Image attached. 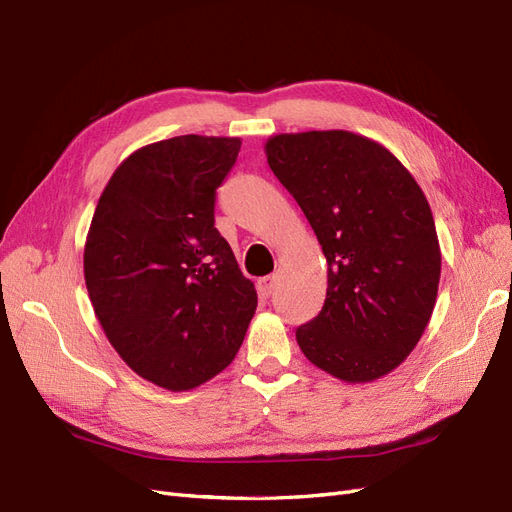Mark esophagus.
I'll use <instances>...</instances> for the list:
<instances>
[{
    "instance_id": "34e87169",
    "label": "esophagus",
    "mask_w": 512,
    "mask_h": 512,
    "mask_svg": "<svg viewBox=\"0 0 512 512\" xmlns=\"http://www.w3.org/2000/svg\"><path fill=\"white\" fill-rule=\"evenodd\" d=\"M274 287H276V276H263V278H259L257 289H259V293L263 295V298H268V295L274 291Z\"/></svg>"
}]
</instances>
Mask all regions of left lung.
Returning a JSON list of instances; mask_svg holds the SVG:
<instances>
[{"instance_id":"8db88e82","label":"left lung","mask_w":512,"mask_h":512,"mask_svg":"<svg viewBox=\"0 0 512 512\" xmlns=\"http://www.w3.org/2000/svg\"><path fill=\"white\" fill-rule=\"evenodd\" d=\"M266 155L327 259L325 304L295 332L300 349L340 381L372 383L412 353L434 312L432 208L398 157L353 131L278 134Z\"/></svg>"}]
</instances>
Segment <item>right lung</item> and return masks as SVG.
<instances>
[{
	"label": "right lung",
	"instance_id": "1",
	"mask_svg": "<svg viewBox=\"0 0 512 512\" xmlns=\"http://www.w3.org/2000/svg\"><path fill=\"white\" fill-rule=\"evenodd\" d=\"M240 138L176 136L131 153L97 202L85 283L106 338L138 376L170 391L236 357L255 285L214 227L217 189Z\"/></svg>",
	"mask_w": 512,
	"mask_h": 512
}]
</instances>
